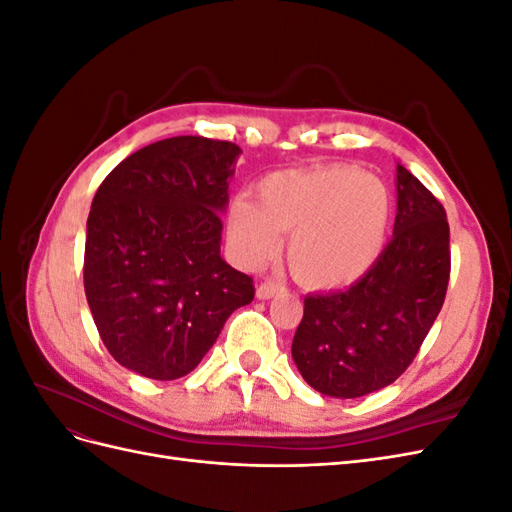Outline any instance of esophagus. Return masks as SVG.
<instances>
[{"instance_id":"esophagus-1","label":"esophagus","mask_w":512,"mask_h":512,"mask_svg":"<svg viewBox=\"0 0 512 512\" xmlns=\"http://www.w3.org/2000/svg\"><path fill=\"white\" fill-rule=\"evenodd\" d=\"M284 290V286H280L277 282H273V280H265L262 282L258 288H256V297L260 299V301H269V299H273L277 292H282Z\"/></svg>"}]
</instances>
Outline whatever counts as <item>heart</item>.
Listing matches in <instances>:
<instances>
[{"mask_svg": "<svg viewBox=\"0 0 512 512\" xmlns=\"http://www.w3.org/2000/svg\"><path fill=\"white\" fill-rule=\"evenodd\" d=\"M386 185L352 166L282 170L262 179L258 200L228 209V235L245 265H260L290 232L288 265L305 286L342 288L376 265L391 228Z\"/></svg>", "mask_w": 512, "mask_h": 512, "instance_id": "b5f03b06", "label": "heart"}]
</instances>
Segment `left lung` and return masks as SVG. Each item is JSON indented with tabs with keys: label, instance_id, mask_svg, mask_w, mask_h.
Instances as JSON below:
<instances>
[{
	"label": "left lung",
	"instance_id": "8db88e82",
	"mask_svg": "<svg viewBox=\"0 0 512 512\" xmlns=\"http://www.w3.org/2000/svg\"><path fill=\"white\" fill-rule=\"evenodd\" d=\"M393 239L350 288L309 294L292 339L303 380L322 395L363 397L395 382L436 322L451 275L446 211L397 164Z\"/></svg>",
	"mask_w": 512,
	"mask_h": 512
}]
</instances>
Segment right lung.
Listing matches in <instances>:
<instances>
[{
  "label": "right lung",
  "instance_id": "1",
  "mask_svg": "<svg viewBox=\"0 0 512 512\" xmlns=\"http://www.w3.org/2000/svg\"><path fill=\"white\" fill-rule=\"evenodd\" d=\"M239 156L228 141L164 138L117 164L94 196L87 303L106 350L134 374H190L228 316L254 299L252 277L220 256Z\"/></svg>",
  "mask_w": 512,
  "mask_h": 512
}]
</instances>
